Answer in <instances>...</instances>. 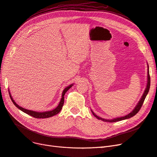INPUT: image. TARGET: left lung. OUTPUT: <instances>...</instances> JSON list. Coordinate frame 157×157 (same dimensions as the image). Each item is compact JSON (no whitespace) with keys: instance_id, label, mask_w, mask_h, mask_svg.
Returning <instances> with one entry per match:
<instances>
[{"instance_id":"8db88e82","label":"left lung","mask_w":157,"mask_h":157,"mask_svg":"<svg viewBox=\"0 0 157 157\" xmlns=\"http://www.w3.org/2000/svg\"><path fill=\"white\" fill-rule=\"evenodd\" d=\"M150 82H151V80H150V75H149V66H148V71H147V86H146V88H145V91L141 99L140 100V101L138 102V105H136V106L134 108V109L131 112L129 113L128 115L127 116H125L123 117H117V118H115V119H113V120H105V119H102L99 116H97L96 114H95V113H94V112L91 110V112H92L94 116L97 117L98 120H101L102 121H107V122H117V121H121V120H126V119H128V118H131L132 117V116H135L136 114V113L139 112V110H140V109H141L142 106L143 105V103L145 101V97H146L148 92H149V88H150Z\"/></svg>"}]
</instances>
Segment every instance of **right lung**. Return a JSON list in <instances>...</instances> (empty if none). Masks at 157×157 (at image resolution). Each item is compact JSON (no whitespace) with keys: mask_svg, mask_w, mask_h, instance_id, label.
I'll list each match as a JSON object with an SVG mask.
<instances>
[{"mask_svg":"<svg viewBox=\"0 0 157 157\" xmlns=\"http://www.w3.org/2000/svg\"><path fill=\"white\" fill-rule=\"evenodd\" d=\"M72 86H73V84L70 85V86H67V88H66L64 89V90L63 91V93H62V96L61 101L60 102V103H59L58 106L56 108V109H55L51 110V111L44 112H37L29 110L23 109V108L19 106L17 104H16V102L13 99V98L12 97V95H11V94L10 93V91H9V94H10V99H12V101L13 102V103L15 105L16 107H17L18 109H20L21 111H23V112L27 113V114H29V115L32 116L33 117H35V118H48V117H51L55 116V115H56L57 113H58L59 112H60V110L62 109V106L63 105V103H64V95H65V94H66V93L67 92V91L70 88H71Z\"/></svg>","mask_w":157,"mask_h":157,"instance_id":"right-lung-1","label":"right lung"}]
</instances>
